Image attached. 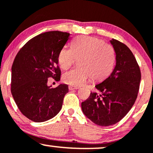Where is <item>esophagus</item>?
<instances>
[{"label":"esophagus","mask_w":153,"mask_h":153,"mask_svg":"<svg viewBox=\"0 0 153 153\" xmlns=\"http://www.w3.org/2000/svg\"><path fill=\"white\" fill-rule=\"evenodd\" d=\"M68 89H69V90H75V89H78V87H75V86H72V85H70V86H68Z\"/></svg>","instance_id":"1"}]
</instances>
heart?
Wrapping results in <instances>:
<instances>
[{"instance_id":"heart-1","label":"heart","mask_w":153,"mask_h":153,"mask_svg":"<svg viewBox=\"0 0 153 153\" xmlns=\"http://www.w3.org/2000/svg\"><path fill=\"white\" fill-rule=\"evenodd\" d=\"M80 60V68L64 73L63 80L66 84L78 87L89 78L102 81L113 72L116 62L113 47L99 38L80 36L73 40L72 48H63L58 54V64L64 70L70 68Z\"/></svg>"}]
</instances>
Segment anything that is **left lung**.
Masks as SVG:
<instances>
[{"mask_svg":"<svg viewBox=\"0 0 153 153\" xmlns=\"http://www.w3.org/2000/svg\"><path fill=\"white\" fill-rule=\"evenodd\" d=\"M116 65L111 75L95 86L100 93L91 92L82 102L83 113L96 125H113L127 115L135 103L141 74L135 56L125 44L112 39Z\"/></svg>","mask_w":153,"mask_h":153,"instance_id":"1","label":"left lung"}]
</instances>
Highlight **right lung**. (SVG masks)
<instances>
[{"instance_id":"1","label":"right lung","mask_w":153,"mask_h":153,"mask_svg":"<svg viewBox=\"0 0 153 153\" xmlns=\"http://www.w3.org/2000/svg\"><path fill=\"white\" fill-rule=\"evenodd\" d=\"M70 33L49 31L33 38L17 53L12 66L11 92L21 113L30 120L52 119L62 109L68 87L48 86V78L60 80L57 57Z\"/></svg>"}]
</instances>
